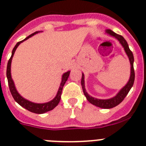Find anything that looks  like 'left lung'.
Returning <instances> with one entry per match:
<instances>
[{
	"instance_id": "obj_1",
	"label": "left lung",
	"mask_w": 146,
	"mask_h": 146,
	"mask_svg": "<svg viewBox=\"0 0 146 146\" xmlns=\"http://www.w3.org/2000/svg\"><path fill=\"white\" fill-rule=\"evenodd\" d=\"M106 32L110 35L113 36V37H116L118 40L119 41V43H121L122 46H123L125 52H126L127 55L129 57V60H130L131 63V76L130 79H129V82L127 83L125 86L122 88L121 90L119 91L115 97L111 98V99L108 100H100L97 99V98H92L90 95H88V93L86 92L85 89V85H84V74H82V79H81V85L82 88H83V93L85 94L86 98L88 100V101L90 103L93 104V105L96 106L100 107V108H103V109H111L114 107L117 106L119 105V103L123 101L124 98L126 97L128 93L129 92L131 87L133 86L134 82V78H135V74H134V56H133L132 52L130 50V48L129 47V45L127 43L126 40L124 39V37L122 35H119L118 34H116L115 32L113 31L110 30V29H107Z\"/></svg>"
}]
</instances>
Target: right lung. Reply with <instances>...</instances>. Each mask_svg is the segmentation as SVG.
Here are the masks:
<instances>
[{"instance_id": "right-lung-1", "label": "right lung", "mask_w": 146, "mask_h": 146, "mask_svg": "<svg viewBox=\"0 0 146 146\" xmlns=\"http://www.w3.org/2000/svg\"><path fill=\"white\" fill-rule=\"evenodd\" d=\"M38 32H35L34 33H32V35H29L28 37H26L24 40H23L19 41L18 43H17V44L15 45V46L14 47L13 50H12V56L11 58H9L8 61V64H7V80H8V84L9 87V90H10L11 94H12V97H13L14 100L17 102L20 106H21L22 107L25 108L26 109L29 110V111L33 112V113H36V114H43L45 112L48 111H51L52 109L55 108L58 105L60 100L61 98V94H62V90H63V87L64 86V84L66 83V80H68V76L70 74V72H67L66 73H64L62 77V82L60 83V86L59 89H58V94L56 95L55 98L54 99L51 100V101L48 102V103H32V102L29 101L27 100H25L24 98H23L18 93H17V90H16L15 85H14V82L12 79V77H11V63H12V57L14 55V53L15 52L16 48H17V46H19V44L21 43H22L23 41L26 40L28 38H29L30 37L33 36L34 35L37 34Z\"/></svg>"}]
</instances>
